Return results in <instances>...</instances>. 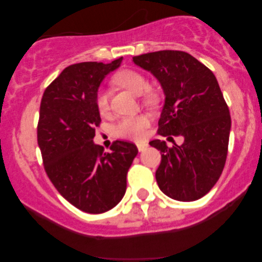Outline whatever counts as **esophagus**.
Wrapping results in <instances>:
<instances>
[{"label":"esophagus","instance_id":"obj_1","mask_svg":"<svg viewBox=\"0 0 262 262\" xmlns=\"http://www.w3.org/2000/svg\"><path fill=\"white\" fill-rule=\"evenodd\" d=\"M137 148L139 151H144V150L148 148V143H137Z\"/></svg>","mask_w":262,"mask_h":262}]
</instances>
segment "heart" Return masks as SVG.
<instances>
[{"instance_id":"obj_1","label":"heart","mask_w":262,"mask_h":262,"mask_svg":"<svg viewBox=\"0 0 262 262\" xmlns=\"http://www.w3.org/2000/svg\"><path fill=\"white\" fill-rule=\"evenodd\" d=\"M112 82L114 85L128 90L133 95L140 96L141 101L146 106H154L158 102V95L151 90H149V81L139 71L121 70L113 76ZM96 107L101 114H106L110 110V98L107 92H98L96 96ZM149 127V118L144 114L139 116L127 117L117 123L114 132L118 137L125 139H141L145 135L146 128Z\"/></svg>"}]
</instances>
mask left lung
Segmentation results:
<instances>
[{
  "instance_id": "left-lung-1",
  "label": "left lung",
  "mask_w": 262,
  "mask_h": 262,
  "mask_svg": "<svg viewBox=\"0 0 262 262\" xmlns=\"http://www.w3.org/2000/svg\"><path fill=\"white\" fill-rule=\"evenodd\" d=\"M133 61L164 90L158 134L183 138L172 148L160 139L149 143L161 152L159 188L176 201L200 200L217 183L228 154L231 119L218 81L206 65L180 50L143 54Z\"/></svg>"
}]
</instances>
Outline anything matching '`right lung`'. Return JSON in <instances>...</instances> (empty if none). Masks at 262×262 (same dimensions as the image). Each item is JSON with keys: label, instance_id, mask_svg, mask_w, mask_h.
Listing matches in <instances>:
<instances>
[{"label": "right lung", "instance_id": "1", "mask_svg": "<svg viewBox=\"0 0 262 262\" xmlns=\"http://www.w3.org/2000/svg\"><path fill=\"white\" fill-rule=\"evenodd\" d=\"M97 61L68 66L47 87L40 103L38 145L45 172L58 192L80 210L107 212L121 202L137 146L116 140L111 151L93 143L101 123L96 96L107 74L119 68Z\"/></svg>", "mask_w": 262, "mask_h": 262}]
</instances>
